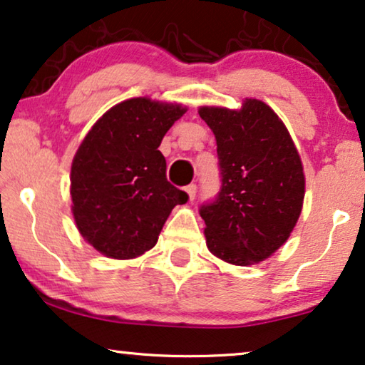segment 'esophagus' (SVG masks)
I'll return each mask as SVG.
<instances>
[{"mask_svg":"<svg viewBox=\"0 0 365 365\" xmlns=\"http://www.w3.org/2000/svg\"><path fill=\"white\" fill-rule=\"evenodd\" d=\"M184 191L187 192L189 201H194V197H196V192H197V186L196 184H189V186L184 187Z\"/></svg>","mask_w":365,"mask_h":365,"instance_id":"34e87169","label":"esophagus"}]
</instances>
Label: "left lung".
<instances>
[{"mask_svg": "<svg viewBox=\"0 0 365 365\" xmlns=\"http://www.w3.org/2000/svg\"><path fill=\"white\" fill-rule=\"evenodd\" d=\"M217 143L221 191L199 207L214 256L251 266L276 252L291 236L304 201V171L291 134L259 99L237 111L199 109Z\"/></svg>", "mask_w": 365, "mask_h": 365, "instance_id": "left-lung-1", "label": "left lung"}]
</instances>
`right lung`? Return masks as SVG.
<instances>
[{"instance_id": "1", "label": "right lung", "mask_w": 365, "mask_h": 365, "mask_svg": "<svg viewBox=\"0 0 365 365\" xmlns=\"http://www.w3.org/2000/svg\"><path fill=\"white\" fill-rule=\"evenodd\" d=\"M186 108L133 98L113 106L83 139L71 166L73 216L91 246L113 259L154 247L173 207L187 194L166 178L159 151Z\"/></svg>"}]
</instances>
